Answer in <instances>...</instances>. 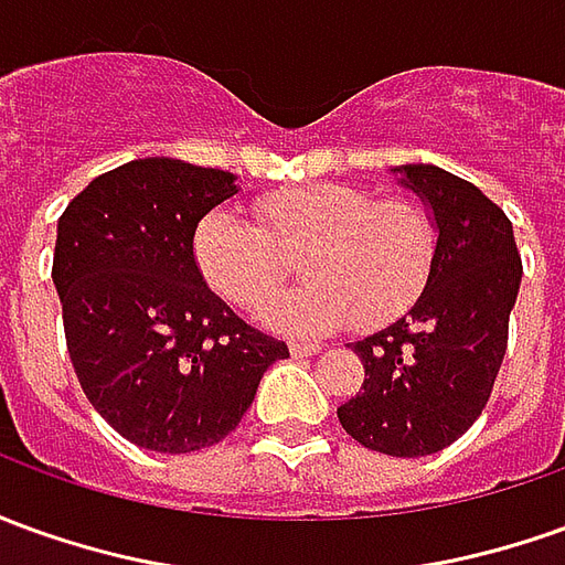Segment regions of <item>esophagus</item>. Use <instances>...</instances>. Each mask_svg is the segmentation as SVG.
Here are the masks:
<instances>
[{"instance_id":"obj_1","label":"esophagus","mask_w":565,"mask_h":565,"mask_svg":"<svg viewBox=\"0 0 565 565\" xmlns=\"http://www.w3.org/2000/svg\"><path fill=\"white\" fill-rule=\"evenodd\" d=\"M291 356H317L322 350L320 341H291Z\"/></svg>"}]
</instances>
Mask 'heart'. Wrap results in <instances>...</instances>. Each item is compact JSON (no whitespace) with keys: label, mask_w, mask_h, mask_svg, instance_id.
I'll use <instances>...</instances> for the list:
<instances>
[{"label":"heart","mask_w":565,"mask_h":565,"mask_svg":"<svg viewBox=\"0 0 565 565\" xmlns=\"http://www.w3.org/2000/svg\"><path fill=\"white\" fill-rule=\"evenodd\" d=\"M255 224L209 212L193 236L205 282L255 313L286 289L298 256L305 289L264 313L286 332H326L344 322L381 326L403 313L430 276L437 233L418 202L375 196L350 184H301L255 202Z\"/></svg>","instance_id":"1"}]
</instances>
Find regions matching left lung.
Listing matches in <instances>:
<instances>
[{
    "instance_id": "1",
    "label": "left lung",
    "mask_w": 565,
    "mask_h": 565,
    "mask_svg": "<svg viewBox=\"0 0 565 565\" xmlns=\"http://www.w3.org/2000/svg\"><path fill=\"white\" fill-rule=\"evenodd\" d=\"M394 171L434 209V264L406 317L350 344L365 381L338 422L372 452L418 458L452 446L483 415L523 260L511 221L483 190L437 166Z\"/></svg>"
}]
</instances>
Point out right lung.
Wrapping results in <instances>:
<instances>
[{
    "instance_id": "right-lung-1",
    "label": "right lung",
    "mask_w": 565,
    "mask_h": 565,
    "mask_svg": "<svg viewBox=\"0 0 565 565\" xmlns=\"http://www.w3.org/2000/svg\"><path fill=\"white\" fill-rule=\"evenodd\" d=\"M236 174L150 157L104 171L57 221L52 279L70 363L116 434L196 452L243 422L286 341L239 320L202 282L193 236Z\"/></svg>"
}]
</instances>
